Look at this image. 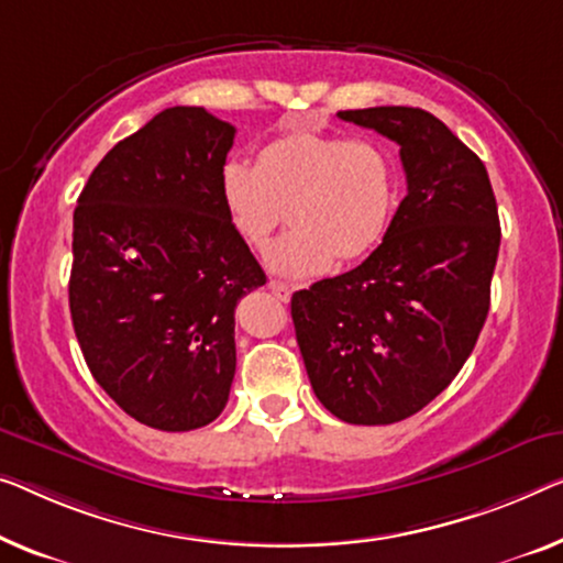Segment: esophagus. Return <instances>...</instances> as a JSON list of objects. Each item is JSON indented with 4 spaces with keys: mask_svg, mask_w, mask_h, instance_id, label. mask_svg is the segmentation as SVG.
I'll use <instances>...</instances> for the list:
<instances>
[{
    "mask_svg": "<svg viewBox=\"0 0 563 563\" xmlns=\"http://www.w3.org/2000/svg\"><path fill=\"white\" fill-rule=\"evenodd\" d=\"M267 288H271V292H273V296L275 298H278V300H283V303H288V300H290V288H288V285H285V283H280V280H271V283H267Z\"/></svg>",
    "mask_w": 563,
    "mask_h": 563,
    "instance_id": "1",
    "label": "esophagus"
}]
</instances>
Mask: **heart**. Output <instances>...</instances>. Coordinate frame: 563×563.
Returning <instances> with one entry per match:
<instances>
[{"label": "heart", "mask_w": 563, "mask_h": 563, "mask_svg": "<svg viewBox=\"0 0 563 563\" xmlns=\"http://www.w3.org/2000/svg\"><path fill=\"white\" fill-rule=\"evenodd\" d=\"M220 197L232 228L263 253L288 217L292 230L267 255L285 278L321 275L333 260L379 247L397 212L399 179L389 148L368 136L288 129L260 146L255 166L230 162Z\"/></svg>", "instance_id": "1"}]
</instances>
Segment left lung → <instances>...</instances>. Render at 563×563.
<instances>
[{
	"label": "left lung",
	"instance_id": "8db88e82",
	"mask_svg": "<svg viewBox=\"0 0 563 563\" xmlns=\"http://www.w3.org/2000/svg\"><path fill=\"white\" fill-rule=\"evenodd\" d=\"M339 119L399 144L407 197L354 271L298 290L296 339L316 397L349 424H391L430 405L473 354L500 247L485 164L422 108Z\"/></svg>",
	"mask_w": 563,
	"mask_h": 563
}]
</instances>
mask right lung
Returning <instances> with one entry per match:
<instances>
[{
    "mask_svg": "<svg viewBox=\"0 0 563 563\" xmlns=\"http://www.w3.org/2000/svg\"><path fill=\"white\" fill-rule=\"evenodd\" d=\"M234 125L174 106L103 156L73 214V329L93 379L136 422H214L234 379V308L265 285L220 176Z\"/></svg>",
    "mask_w": 563,
    "mask_h": 563,
    "instance_id": "1",
    "label": "right lung"
}]
</instances>
